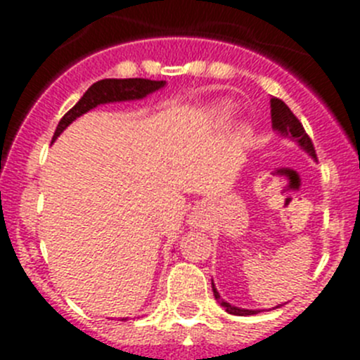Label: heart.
<instances>
[{
  "label": "heart",
  "instance_id": "heart-1",
  "mask_svg": "<svg viewBox=\"0 0 360 360\" xmlns=\"http://www.w3.org/2000/svg\"><path fill=\"white\" fill-rule=\"evenodd\" d=\"M231 111H232L231 106H221L219 108V115L224 117V119H227V117L231 115Z\"/></svg>",
  "mask_w": 360,
  "mask_h": 360
}]
</instances>
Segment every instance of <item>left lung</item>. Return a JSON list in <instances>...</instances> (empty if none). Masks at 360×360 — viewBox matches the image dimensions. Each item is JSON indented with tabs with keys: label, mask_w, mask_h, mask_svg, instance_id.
<instances>
[{
	"label": "left lung",
	"mask_w": 360,
	"mask_h": 360,
	"mask_svg": "<svg viewBox=\"0 0 360 360\" xmlns=\"http://www.w3.org/2000/svg\"><path fill=\"white\" fill-rule=\"evenodd\" d=\"M270 113H272V126H274L276 131H279L281 135L295 141L301 148L304 149V151L310 153L314 158H317L316 149H314V144H311V139L308 136V133L304 131L303 124L299 122L297 117L292 113L290 108L283 103L281 98L278 97L270 98ZM212 292H214V297L218 299L219 304H221L229 314H232V316H254V314H257V310H243V308L232 307V304L221 301V299H219L218 290L214 288V283H212Z\"/></svg>",
	"instance_id": "8db88e82"
}]
</instances>
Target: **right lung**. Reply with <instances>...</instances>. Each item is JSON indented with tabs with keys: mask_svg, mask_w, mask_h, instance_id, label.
I'll list each match as a JSON object with an SVG mask.
<instances>
[{
	"mask_svg": "<svg viewBox=\"0 0 360 360\" xmlns=\"http://www.w3.org/2000/svg\"><path fill=\"white\" fill-rule=\"evenodd\" d=\"M164 84L165 81H151V79H103V81H97L86 90V94L79 98V103L72 110L66 111L65 117L59 120L52 141H56L77 117L94 110L98 104L142 98L148 94L160 90Z\"/></svg>",
	"mask_w": 360,
	"mask_h": 360,
	"instance_id": "add662e5",
	"label": "right lung"
}]
</instances>
